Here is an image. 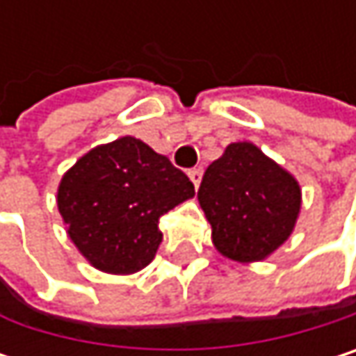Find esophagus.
Masks as SVG:
<instances>
[{
	"label": "esophagus",
	"mask_w": 356,
	"mask_h": 356,
	"mask_svg": "<svg viewBox=\"0 0 356 356\" xmlns=\"http://www.w3.org/2000/svg\"><path fill=\"white\" fill-rule=\"evenodd\" d=\"M187 175H189V179H191V183L195 185V189L200 187V181H202V175H204V171L202 169H189L187 171Z\"/></svg>",
	"instance_id": "1"
}]
</instances>
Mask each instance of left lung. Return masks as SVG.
Wrapping results in <instances>:
<instances>
[{"label": "left lung", "instance_id": "8db88e82", "mask_svg": "<svg viewBox=\"0 0 356 356\" xmlns=\"http://www.w3.org/2000/svg\"><path fill=\"white\" fill-rule=\"evenodd\" d=\"M197 200L216 249L235 261H259L291 237L301 189L257 146L237 142L206 169Z\"/></svg>", "mask_w": 356, "mask_h": 356}]
</instances>
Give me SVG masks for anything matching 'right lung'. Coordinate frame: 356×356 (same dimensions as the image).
I'll list each match as a JSON object with an SVG mask.
<instances>
[{"instance_id": "right-lung-1", "label": "right lung", "mask_w": 356, "mask_h": 356, "mask_svg": "<svg viewBox=\"0 0 356 356\" xmlns=\"http://www.w3.org/2000/svg\"><path fill=\"white\" fill-rule=\"evenodd\" d=\"M195 193L183 171L131 136L84 154L59 183L67 235L99 270L131 274L163 241L159 218Z\"/></svg>"}]
</instances>
